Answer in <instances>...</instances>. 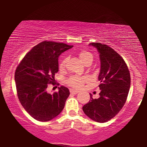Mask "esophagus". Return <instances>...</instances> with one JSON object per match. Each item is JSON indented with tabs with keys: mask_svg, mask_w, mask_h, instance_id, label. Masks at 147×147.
<instances>
[{
	"mask_svg": "<svg viewBox=\"0 0 147 147\" xmlns=\"http://www.w3.org/2000/svg\"><path fill=\"white\" fill-rule=\"evenodd\" d=\"M70 93L71 94H76L78 93V91H77V90H72V89H70Z\"/></svg>",
	"mask_w": 147,
	"mask_h": 147,
	"instance_id": "1",
	"label": "esophagus"
}]
</instances>
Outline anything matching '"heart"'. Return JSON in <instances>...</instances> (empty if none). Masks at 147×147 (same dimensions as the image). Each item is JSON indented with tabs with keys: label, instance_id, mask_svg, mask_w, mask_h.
I'll return each instance as SVG.
<instances>
[{
	"label": "heart",
	"instance_id": "heart-1",
	"mask_svg": "<svg viewBox=\"0 0 147 147\" xmlns=\"http://www.w3.org/2000/svg\"><path fill=\"white\" fill-rule=\"evenodd\" d=\"M78 57L84 65L88 63H92L93 61V55L90 52L83 50L80 51L78 53ZM67 61V57H63L60 60L59 62V69L63 70L65 68L66 63ZM90 81V78L88 76H72L67 80V83L69 86H71L76 89H80L84 86V84Z\"/></svg>",
	"mask_w": 147,
	"mask_h": 147
}]
</instances>
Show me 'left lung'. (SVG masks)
I'll return each instance as SVG.
<instances>
[{"label":"left lung","instance_id":"1","mask_svg":"<svg viewBox=\"0 0 147 147\" xmlns=\"http://www.w3.org/2000/svg\"><path fill=\"white\" fill-rule=\"evenodd\" d=\"M90 45L99 53L100 92L97 99H93L90 94V101L82 110L90 119L104 123L114 118L124 106L130 90V76L125 61L113 49L100 43Z\"/></svg>","mask_w":147,"mask_h":147}]
</instances>
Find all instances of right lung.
<instances>
[{"instance_id": "obj_1", "label": "right lung", "mask_w": 147, "mask_h": 147, "mask_svg": "<svg viewBox=\"0 0 147 147\" xmlns=\"http://www.w3.org/2000/svg\"><path fill=\"white\" fill-rule=\"evenodd\" d=\"M73 45L43 41L26 54L15 74L18 98L25 110L35 120L49 121L63 110L69 91L61 86L59 91L48 93V84H53L59 70L58 58Z\"/></svg>"}]
</instances>
